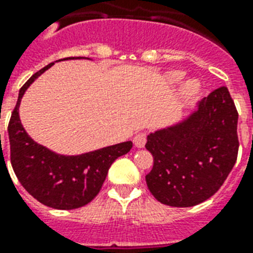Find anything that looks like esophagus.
Instances as JSON below:
<instances>
[{
  "instance_id": "esophagus-1",
  "label": "esophagus",
  "mask_w": 253,
  "mask_h": 253,
  "mask_svg": "<svg viewBox=\"0 0 253 253\" xmlns=\"http://www.w3.org/2000/svg\"><path fill=\"white\" fill-rule=\"evenodd\" d=\"M145 143H147V133L145 132L137 133L136 136L133 137V144H135V147L143 148L145 145Z\"/></svg>"
}]
</instances>
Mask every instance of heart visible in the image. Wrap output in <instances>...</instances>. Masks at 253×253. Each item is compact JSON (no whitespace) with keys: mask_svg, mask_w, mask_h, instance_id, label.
<instances>
[{"mask_svg":"<svg viewBox=\"0 0 253 253\" xmlns=\"http://www.w3.org/2000/svg\"><path fill=\"white\" fill-rule=\"evenodd\" d=\"M170 80H171V83H180L182 79L184 78V73L183 71H179V70H176V71H173V73L170 74ZM200 82L198 79H195V78H191V79H187L183 84V88H182V92L186 97H194L196 94L200 92Z\"/></svg>","mask_w":253,"mask_h":253,"instance_id":"b5f03b06","label":"heart"}]
</instances>
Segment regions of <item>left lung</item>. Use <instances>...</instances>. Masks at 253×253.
Wrapping results in <instances>:
<instances>
[{
    "instance_id": "left-lung-1",
    "label": "left lung",
    "mask_w": 253,
    "mask_h": 253,
    "mask_svg": "<svg viewBox=\"0 0 253 253\" xmlns=\"http://www.w3.org/2000/svg\"><path fill=\"white\" fill-rule=\"evenodd\" d=\"M238 112L226 87L217 88L174 125L151 132L153 168L147 186L160 203L187 208L217 192L238 156Z\"/></svg>"
}]
</instances>
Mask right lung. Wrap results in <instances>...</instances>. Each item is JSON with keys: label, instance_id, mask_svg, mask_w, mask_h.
<instances>
[{"label": "right lung", "instance_id": "add662e5", "mask_svg": "<svg viewBox=\"0 0 253 253\" xmlns=\"http://www.w3.org/2000/svg\"><path fill=\"white\" fill-rule=\"evenodd\" d=\"M65 59L89 58L69 57ZM53 65L54 62L42 67L20 88L7 128L10 159L16 178L28 194L46 207L70 211L84 207L96 198L108 175L109 168L118 157L130 152L132 141L75 156L59 155L36 143L20 122V101L31 84Z\"/></svg>", "mask_w": 253, "mask_h": 253}]
</instances>
